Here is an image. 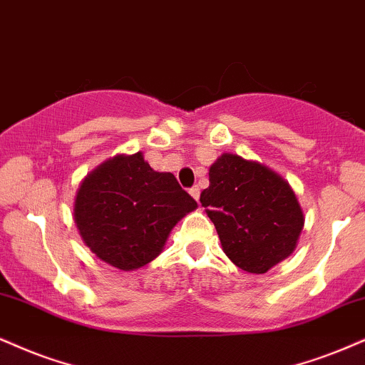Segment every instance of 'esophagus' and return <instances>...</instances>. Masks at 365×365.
<instances>
[{
    "instance_id": "esophagus-1",
    "label": "esophagus",
    "mask_w": 365,
    "mask_h": 365,
    "mask_svg": "<svg viewBox=\"0 0 365 365\" xmlns=\"http://www.w3.org/2000/svg\"><path fill=\"white\" fill-rule=\"evenodd\" d=\"M190 195H191L192 197H195L196 201L200 200V187H197V186H192L191 190H190Z\"/></svg>"
}]
</instances>
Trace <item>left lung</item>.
Returning a JSON list of instances; mask_svg holds the SVG:
<instances>
[{
	"mask_svg": "<svg viewBox=\"0 0 365 365\" xmlns=\"http://www.w3.org/2000/svg\"><path fill=\"white\" fill-rule=\"evenodd\" d=\"M201 205L227 257L242 271L264 274L289 257L304 227L298 197L282 175L257 160L222 154L210 168Z\"/></svg>",
	"mask_w": 365,
	"mask_h": 365,
	"instance_id": "obj_1",
	"label": "left lung"
}]
</instances>
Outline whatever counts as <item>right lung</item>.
Instances as JSON below:
<instances>
[{"mask_svg": "<svg viewBox=\"0 0 365 365\" xmlns=\"http://www.w3.org/2000/svg\"><path fill=\"white\" fill-rule=\"evenodd\" d=\"M196 208L174 174L157 173L137 152L111 157L83 179L73 217L98 259L135 271L160 254L175 223Z\"/></svg>", "mask_w": 365, "mask_h": 365, "instance_id": "obj_1", "label": "right lung"}]
</instances>
